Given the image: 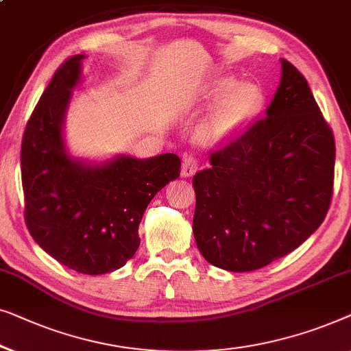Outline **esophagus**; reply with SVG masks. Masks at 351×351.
Segmentation results:
<instances>
[{
    "instance_id": "34e87169",
    "label": "esophagus",
    "mask_w": 351,
    "mask_h": 351,
    "mask_svg": "<svg viewBox=\"0 0 351 351\" xmlns=\"http://www.w3.org/2000/svg\"><path fill=\"white\" fill-rule=\"evenodd\" d=\"M199 169V162L195 157L184 156L182 157V165H181V176L182 178H191Z\"/></svg>"
}]
</instances>
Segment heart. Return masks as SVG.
Returning <instances> with one entry per match:
<instances>
[{
  "instance_id": "heart-1",
  "label": "heart",
  "mask_w": 351,
  "mask_h": 351,
  "mask_svg": "<svg viewBox=\"0 0 351 351\" xmlns=\"http://www.w3.org/2000/svg\"><path fill=\"white\" fill-rule=\"evenodd\" d=\"M204 97L215 103L195 128V136L205 145H219L245 130L264 108V92L258 84L235 77H216L206 84Z\"/></svg>"
}]
</instances>
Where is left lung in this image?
I'll list each match as a JSON object with an SVG mask.
<instances>
[{
	"label": "left lung",
	"instance_id": "8db88e82",
	"mask_svg": "<svg viewBox=\"0 0 351 351\" xmlns=\"http://www.w3.org/2000/svg\"><path fill=\"white\" fill-rule=\"evenodd\" d=\"M335 145L307 79L281 58L263 119L195 173L197 248L216 267L251 272L304 243L326 218Z\"/></svg>",
	"mask_w": 351,
	"mask_h": 351
}]
</instances>
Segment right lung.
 <instances>
[{"label": "right lung", "mask_w": 351, "mask_h": 351, "mask_svg": "<svg viewBox=\"0 0 351 351\" xmlns=\"http://www.w3.org/2000/svg\"><path fill=\"white\" fill-rule=\"evenodd\" d=\"M82 53L63 63L29 117L21 165L25 223L33 240L79 274L124 267L140 246L138 226L162 187L180 176L176 154L149 159L117 154L105 162L73 157L63 128Z\"/></svg>", "instance_id": "add662e5"}]
</instances>
